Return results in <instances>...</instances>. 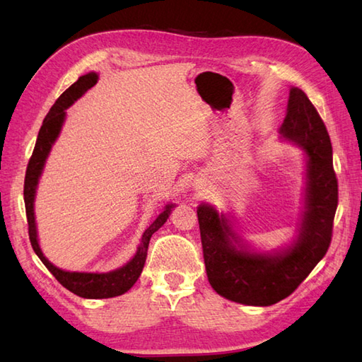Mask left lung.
<instances>
[{
	"mask_svg": "<svg viewBox=\"0 0 362 362\" xmlns=\"http://www.w3.org/2000/svg\"><path fill=\"white\" fill-rule=\"evenodd\" d=\"M283 136L308 153L306 211L297 243L280 255L238 250L236 236L224 216L209 205L197 209L204 263L211 288L233 302L269 306L294 292L332 244L337 209V179L327 127L316 107L300 88H291Z\"/></svg>",
	"mask_w": 362,
	"mask_h": 362,
	"instance_id": "1",
	"label": "left lung"
}]
</instances>
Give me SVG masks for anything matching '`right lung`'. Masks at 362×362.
Here are the masks:
<instances>
[{
	"instance_id": "1",
	"label": "right lung",
	"mask_w": 362,
	"mask_h": 362,
	"mask_svg": "<svg viewBox=\"0 0 362 362\" xmlns=\"http://www.w3.org/2000/svg\"><path fill=\"white\" fill-rule=\"evenodd\" d=\"M98 82V74L90 73L82 76L76 81L70 88H66L43 119V124L40 127V132L37 136L35 148L33 151V156L29 158V163L26 168V177H25V206H26V218H28V232H29V241L33 245L34 252L42 259V263L48 267V271L56 276V280L62 284L64 288L71 291L73 294L83 297V298H110L124 294L130 288L134 286L138 276L141 275L144 267L146 257H148V245L151 241V236L157 232V230L165 224L166 219L171 213V206L168 205L163 213L158 214V218L152 222V224L146 228L143 233L141 244L136 250V255L129 261L126 266H122L117 271L109 274H82V272H65L62 269L51 264L48 259L43 257V253L38 247L37 243V230H35V219H34V196H35V187L38 182V177L42 174V169L45 165V160L48 157L51 146L56 140L62 122L65 119V109L70 107L76 99L81 98L87 90L95 86Z\"/></svg>"
}]
</instances>
